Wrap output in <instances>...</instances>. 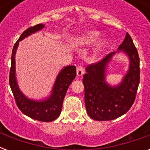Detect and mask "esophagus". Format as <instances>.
<instances>
[{
    "mask_svg": "<svg viewBox=\"0 0 150 150\" xmlns=\"http://www.w3.org/2000/svg\"><path fill=\"white\" fill-rule=\"evenodd\" d=\"M77 75L79 77L80 76H82L83 74H84V68L82 65H78L77 66Z\"/></svg>",
    "mask_w": 150,
    "mask_h": 150,
    "instance_id": "34e87169",
    "label": "esophagus"
}]
</instances>
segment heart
<instances>
[{
    "label": "heart",
    "mask_w": 150,
    "mask_h": 150,
    "mask_svg": "<svg viewBox=\"0 0 150 150\" xmlns=\"http://www.w3.org/2000/svg\"><path fill=\"white\" fill-rule=\"evenodd\" d=\"M101 36V34L99 31L96 30H89V31L83 32L79 37H78L77 43L81 46H88L91 45L95 43ZM108 44V40L107 39H102L98 43H96L93 49L94 54H100L104 50Z\"/></svg>",
    "instance_id": "heart-1"
}]
</instances>
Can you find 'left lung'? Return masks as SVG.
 <instances>
[{"instance_id": "8db88e82", "label": "left lung", "mask_w": 150, "mask_h": 150, "mask_svg": "<svg viewBox=\"0 0 150 150\" xmlns=\"http://www.w3.org/2000/svg\"><path fill=\"white\" fill-rule=\"evenodd\" d=\"M129 57V70L118 85L112 87L105 82L108 64L117 52ZM83 75L85 104L87 114L96 121H110L125 114L135 100L140 80L139 57L132 39L127 33L116 52L107 54L102 61L90 64Z\"/></svg>"}]
</instances>
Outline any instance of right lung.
<instances>
[{
  "label": "right lung",
  "mask_w": 150,
  "mask_h": 150,
  "mask_svg": "<svg viewBox=\"0 0 150 150\" xmlns=\"http://www.w3.org/2000/svg\"><path fill=\"white\" fill-rule=\"evenodd\" d=\"M44 28L43 24L30 27L22 33L18 40L15 43L11 54V66L10 69L9 83L16 104L26 116L40 121L49 122L54 121L61 114L64 99L68 87L76 76V68L74 65L66 66L58 73L50 95L44 100H35L28 98L20 90L15 73V54L20 41L31 34L40 31Z\"/></svg>",
  "instance_id": "add662e5"
}]
</instances>
